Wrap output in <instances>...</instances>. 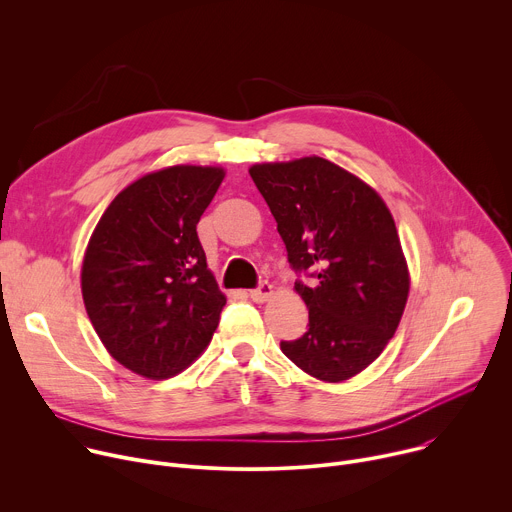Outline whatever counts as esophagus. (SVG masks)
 Instances as JSON below:
<instances>
[{"label": "esophagus", "instance_id": "obj_1", "mask_svg": "<svg viewBox=\"0 0 512 512\" xmlns=\"http://www.w3.org/2000/svg\"><path fill=\"white\" fill-rule=\"evenodd\" d=\"M271 294H273V285H271L267 279L259 281V285L249 291L251 300H253V302H259V304H261V302H267V300L271 298Z\"/></svg>", "mask_w": 512, "mask_h": 512}]
</instances>
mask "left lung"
<instances>
[{"mask_svg": "<svg viewBox=\"0 0 512 512\" xmlns=\"http://www.w3.org/2000/svg\"><path fill=\"white\" fill-rule=\"evenodd\" d=\"M249 174L310 310L308 332L281 340V352L320 381H346L383 352L405 310L409 273L393 216L371 186L324 158L257 164Z\"/></svg>", "mask_w": 512, "mask_h": 512, "instance_id": "left-lung-1", "label": "left lung"}]
</instances>
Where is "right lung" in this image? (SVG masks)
<instances>
[{
    "instance_id": "right-lung-1",
    "label": "right lung",
    "mask_w": 512,
    "mask_h": 512,
    "mask_svg": "<svg viewBox=\"0 0 512 512\" xmlns=\"http://www.w3.org/2000/svg\"><path fill=\"white\" fill-rule=\"evenodd\" d=\"M223 178L221 168L202 166L143 176L115 196L89 241L87 314L109 354L141 377L184 371L227 304L196 233Z\"/></svg>"
}]
</instances>
